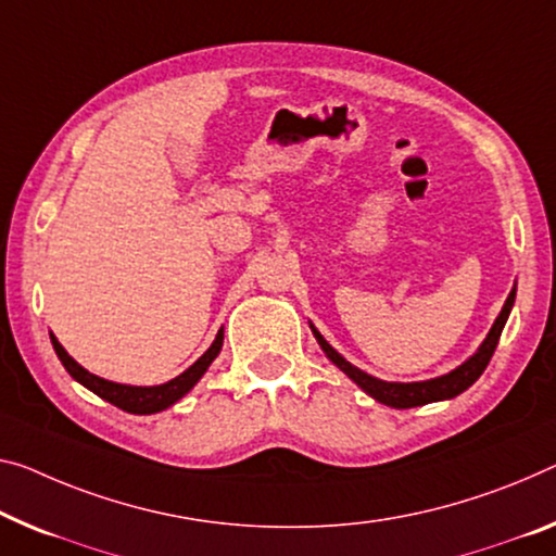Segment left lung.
<instances>
[{"mask_svg":"<svg viewBox=\"0 0 556 556\" xmlns=\"http://www.w3.org/2000/svg\"><path fill=\"white\" fill-rule=\"evenodd\" d=\"M515 295H517V286L509 290V295H507L505 305H502L497 320L492 323L490 332H486V338L482 340V345L477 348L475 355H469L463 365L455 367V370L440 375V378H430V380H420V382H388V380L372 378V375H367L365 370H361V367L348 363L345 357L340 355L338 350L320 336V330L315 328L313 323H311V330H313L315 340H318V345L323 348V353L328 355V361L332 365H338L340 370H343L357 388H363V392H367L372 400H378V403L395 407V409L420 407L427 403H440V400L457 397L459 392H465L477 378H480V375L484 372V367L490 365L494 348H497V343H500L502 328H505V323L511 313V305H515Z\"/></svg>","mask_w":556,"mask_h":556,"instance_id":"left-lung-1","label":"left lung"}]
</instances>
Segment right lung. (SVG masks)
I'll list each match as a JSON object with an SVG mask.
<instances>
[{
  "instance_id": "add662e5",
  "label": "right lung",
  "mask_w": 556,
  "mask_h": 556,
  "mask_svg": "<svg viewBox=\"0 0 556 556\" xmlns=\"http://www.w3.org/2000/svg\"><path fill=\"white\" fill-rule=\"evenodd\" d=\"M51 345H54L59 361H62V365L66 367V372H70L76 382H81L84 388L91 390L93 395H99L101 400H106V403L126 409V413L153 415L170 405H176L178 400H181L189 390H193L195 382L203 378V372L208 370V365L216 361L220 348H224V328L218 330V336L211 343V348L189 367V370L176 375L174 380L164 382V386H124V382L104 380L76 363L74 357L62 348V343L54 338V332H51Z\"/></svg>"
}]
</instances>
